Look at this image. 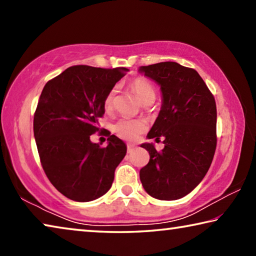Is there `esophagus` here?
<instances>
[{"label":"esophagus","instance_id":"obj_1","mask_svg":"<svg viewBox=\"0 0 256 256\" xmlns=\"http://www.w3.org/2000/svg\"><path fill=\"white\" fill-rule=\"evenodd\" d=\"M126 148H128V154H131V152H133V150L136 149V146H134V144H128Z\"/></svg>","mask_w":256,"mask_h":256}]
</instances>
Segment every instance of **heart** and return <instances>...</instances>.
<instances>
[{
	"label": "heart",
	"mask_w": 256,
	"mask_h": 256,
	"mask_svg": "<svg viewBox=\"0 0 256 256\" xmlns=\"http://www.w3.org/2000/svg\"><path fill=\"white\" fill-rule=\"evenodd\" d=\"M130 86L134 90L141 102L146 105L149 102H154L156 99V86L150 80L146 79L144 76L134 78L130 82ZM118 94V88L114 86L112 88L104 99V110L110 112L114 106L115 97ZM146 130V123L142 120H133V118H120L112 125V131L116 136L126 141L136 140L140 134L144 133Z\"/></svg>",
	"instance_id": "b5f03b06"
}]
</instances>
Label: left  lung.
I'll list each match as a JSON object with an SVG mask.
<instances>
[{
    "label": "left lung",
    "mask_w": 256,
    "mask_h": 256,
    "mask_svg": "<svg viewBox=\"0 0 256 256\" xmlns=\"http://www.w3.org/2000/svg\"><path fill=\"white\" fill-rule=\"evenodd\" d=\"M162 92V106L149 138H164V148L141 144L150 160L141 168L146 193L158 200H177L196 188L209 170L216 146V106L214 94L194 68L176 62L141 66Z\"/></svg>",
    "instance_id": "1"
}]
</instances>
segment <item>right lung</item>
Here are the masks:
<instances>
[{
    "label": "right lung",
    "instance_id": "add662e5",
    "mask_svg": "<svg viewBox=\"0 0 256 256\" xmlns=\"http://www.w3.org/2000/svg\"><path fill=\"white\" fill-rule=\"evenodd\" d=\"M128 68L74 66L45 84L34 115L40 162L54 188L73 201L88 202L110 188L126 146L108 136L102 148L90 141L105 114L104 99Z\"/></svg>",
    "mask_w": 256,
    "mask_h": 256
}]
</instances>
